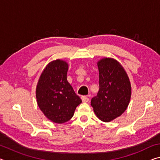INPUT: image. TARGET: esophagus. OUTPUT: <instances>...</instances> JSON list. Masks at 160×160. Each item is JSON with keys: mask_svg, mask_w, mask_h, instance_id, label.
I'll return each instance as SVG.
<instances>
[{"mask_svg": "<svg viewBox=\"0 0 160 160\" xmlns=\"http://www.w3.org/2000/svg\"><path fill=\"white\" fill-rule=\"evenodd\" d=\"M81 99H82V102H85V103L88 102L89 101V98H88V97H86V96H82V97H81Z\"/></svg>", "mask_w": 160, "mask_h": 160, "instance_id": "esophagus-1", "label": "esophagus"}]
</instances>
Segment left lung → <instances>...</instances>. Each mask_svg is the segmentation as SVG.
<instances>
[{"label":"left lung","mask_w":160,"mask_h":160,"mask_svg":"<svg viewBox=\"0 0 160 160\" xmlns=\"http://www.w3.org/2000/svg\"><path fill=\"white\" fill-rule=\"evenodd\" d=\"M99 90L91 100V106L100 120L109 122L120 116L128 107L131 86L123 66L112 58L98 61Z\"/></svg>","instance_id":"8db88e82"}]
</instances>
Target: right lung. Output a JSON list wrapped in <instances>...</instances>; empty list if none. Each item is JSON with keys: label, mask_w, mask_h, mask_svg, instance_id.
Returning a JSON list of instances; mask_svg holds the SVG:
<instances>
[{"label": "right lung", "mask_w": 160, "mask_h": 160, "mask_svg": "<svg viewBox=\"0 0 160 160\" xmlns=\"http://www.w3.org/2000/svg\"><path fill=\"white\" fill-rule=\"evenodd\" d=\"M68 65L57 59L42 72L36 89L37 104L43 113L56 123L69 121L82 100L67 80Z\"/></svg>", "instance_id": "add662e5"}]
</instances>
